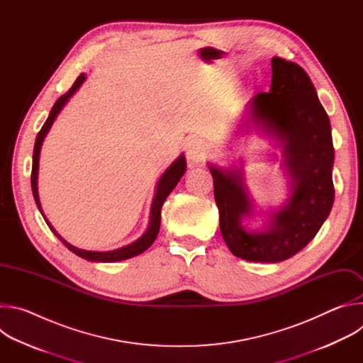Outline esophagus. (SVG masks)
Segmentation results:
<instances>
[{"instance_id":"esophagus-1","label":"esophagus","mask_w":363,"mask_h":363,"mask_svg":"<svg viewBox=\"0 0 363 363\" xmlns=\"http://www.w3.org/2000/svg\"><path fill=\"white\" fill-rule=\"evenodd\" d=\"M185 153H186L188 161L199 162V161L205 160L206 155H208V146H206L205 142L201 139H191L186 143Z\"/></svg>"}]
</instances>
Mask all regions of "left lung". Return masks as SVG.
Masks as SVG:
<instances>
[{
	"label": "left lung",
	"mask_w": 363,
	"mask_h": 363,
	"mask_svg": "<svg viewBox=\"0 0 363 363\" xmlns=\"http://www.w3.org/2000/svg\"><path fill=\"white\" fill-rule=\"evenodd\" d=\"M272 70V90L257 93L248 112L250 119L284 143L293 192L272 216L266 231L248 233L241 225V218L251 213L241 174L210 165L223 238L234 255L258 263H277L304 248L323 225L335 199L330 121L316 89L293 62L273 57Z\"/></svg>",
	"instance_id": "8db88e82"
}]
</instances>
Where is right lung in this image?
Segmentation results:
<instances>
[{
    "label": "right lung",
    "mask_w": 363,
    "mask_h": 363,
    "mask_svg": "<svg viewBox=\"0 0 363 363\" xmlns=\"http://www.w3.org/2000/svg\"><path fill=\"white\" fill-rule=\"evenodd\" d=\"M86 76L84 74H80L76 82L73 83V86L69 89L67 93H65L63 96H60L57 99V101L55 103V106L51 108V112L47 118V121L44 122L43 128L40 129V132L37 133V138H35V143H34V152H33V168H31V189H33V195H34V199H35V203L38 206V210L41 211V205H40V198H38V191H37V174H38V158H40V149H41V143L48 132V129L51 128V125H53L57 113L62 111V108L65 106V103L69 100V97L80 87V84L84 82ZM185 168H186V162H185V158L181 157L165 171V174L162 175V178L160 179L158 182V188H157V194H155V198H153V203H152V211H150V223H149V227L146 230V233L139 238L136 240L135 242L126 245V247H122V248H118L115 251H108V252H99V251H86V250H80L72 244H69L66 240H63L57 233L56 230L51 227V224L45 220L47 225L50 227V230L53 231L56 234V237L70 250L73 251L74 254H77L79 257L84 258V260H89V262H99V263H112V262H121V260H126V258H130V257H135L140 252H143L145 250H147L152 242L155 241V238H157L158 233H160V227H161V208L162 205L167 199V196L172 192V189L175 188V185L179 182L181 177L184 175L185 172ZM43 214V211H41ZM44 217V216H43Z\"/></svg>",
    "instance_id": "1"
}]
</instances>
